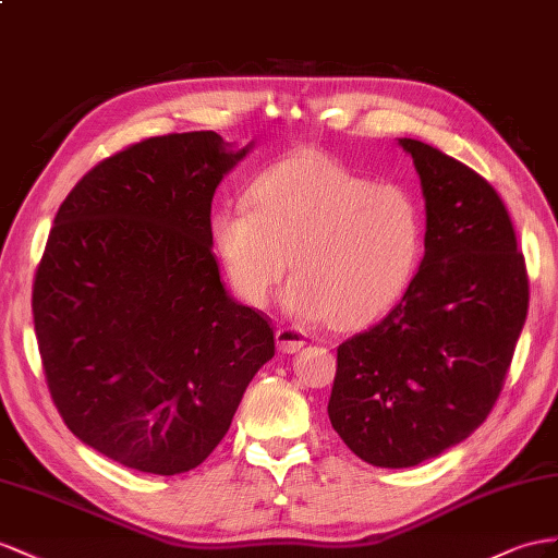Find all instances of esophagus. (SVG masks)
<instances>
[{
    "label": "esophagus",
    "instance_id": "1",
    "mask_svg": "<svg viewBox=\"0 0 558 558\" xmlns=\"http://www.w3.org/2000/svg\"><path fill=\"white\" fill-rule=\"evenodd\" d=\"M276 341H278V349L282 353H296L306 344L304 332L296 330V327H280V330L276 332Z\"/></svg>",
    "mask_w": 558,
    "mask_h": 558
}]
</instances>
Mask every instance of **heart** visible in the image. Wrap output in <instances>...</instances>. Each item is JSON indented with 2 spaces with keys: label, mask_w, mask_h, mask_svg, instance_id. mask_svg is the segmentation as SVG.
Returning <instances> with one entry per match:
<instances>
[{
  "label": "heart",
  "mask_w": 558,
  "mask_h": 558,
  "mask_svg": "<svg viewBox=\"0 0 558 558\" xmlns=\"http://www.w3.org/2000/svg\"><path fill=\"white\" fill-rule=\"evenodd\" d=\"M211 247L242 302L264 308L292 264L282 304L294 318L361 327L408 288L422 256V209L398 183H369L335 157L306 150L252 183L250 205L226 203Z\"/></svg>",
  "instance_id": "obj_1"
}]
</instances>
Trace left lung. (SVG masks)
I'll use <instances>...</instances> for the list:
<instances>
[{
    "label": "left lung",
    "instance_id": "obj_1",
    "mask_svg": "<svg viewBox=\"0 0 558 558\" xmlns=\"http://www.w3.org/2000/svg\"><path fill=\"white\" fill-rule=\"evenodd\" d=\"M420 177L424 256L401 302L337 349L327 415L363 462L405 469L469 438L502 391L527 313L502 199L462 162L398 138Z\"/></svg>",
    "mask_w": 558,
    "mask_h": 558
}]
</instances>
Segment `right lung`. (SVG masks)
I'll list each match as a JSON object with an SVG mask.
<instances>
[{"mask_svg":"<svg viewBox=\"0 0 558 558\" xmlns=\"http://www.w3.org/2000/svg\"><path fill=\"white\" fill-rule=\"evenodd\" d=\"M252 148L146 138L56 214L33 292L41 363L70 432L122 466L203 464L276 355L270 325L226 292L209 235L214 193Z\"/></svg>","mask_w":558,"mask_h":558,"instance_id":"add662e5","label":"right lung"}]
</instances>
